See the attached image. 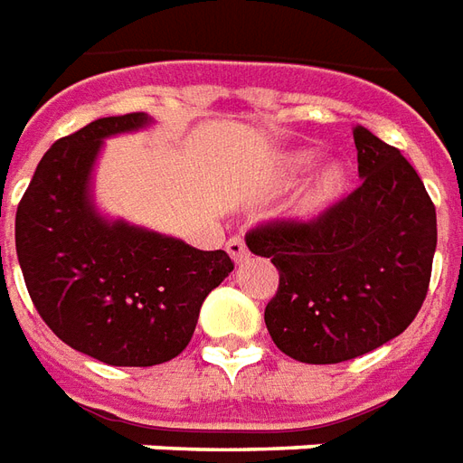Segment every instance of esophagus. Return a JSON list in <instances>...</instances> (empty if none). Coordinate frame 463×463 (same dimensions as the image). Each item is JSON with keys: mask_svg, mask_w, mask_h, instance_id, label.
Here are the masks:
<instances>
[{"mask_svg": "<svg viewBox=\"0 0 463 463\" xmlns=\"http://www.w3.org/2000/svg\"><path fill=\"white\" fill-rule=\"evenodd\" d=\"M225 250H228V255H231V260L235 265H242V262L250 258L248 248H245V242H242L241 238H231L228 245H225Z\"/></svg>", "mask_w": 463, "mask_h": 463, "instance_id": "obj_1", "label": "esophagus"}]
</instances>
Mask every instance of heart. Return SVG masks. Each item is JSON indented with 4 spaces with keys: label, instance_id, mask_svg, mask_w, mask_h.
Listing matches in <instances>:
<instances>
[{
    "label": "heart",
    "instance_id": "b5f03b06",
    "mask_svg": "<svg viewBox=\"0 0 463 463\" xmlns=\"http://www.w3.org/2000/svg\"><path fill=\"white\" fill-rule=\"evenodd\" d=\"M321 159V149L317 146H297L287 152L275 154L267 162L265 171L260 174L255 194L260 198H269L282 194L284 188L294 186L297 181L309 174ZM354 184V166L345 159H328L318 166L309 179L301 184L294 198L284 208V221L297 225H311L324 221L328 213H334L344 203Z\"/></svg>",
    "mask_w": 463,
    "mask_h": 463
}]
</instances>
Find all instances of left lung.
Listing matches in <instances>:
<instances>
[{"mask_svg":"<svg viewBox=\"0 0 463 463\" xmlns=\"http://www.w3.org/2000/svg\"><path fill=\"white\" fill-rule=\"evenodd\" d=\"M363 184L311 225L248 232L252 255L279 269L265 324L294 361L341 363L400 336L422 307L437 250V213L400 149L355 125Z\"/></svg>","mask_w":463,"mask_h":463,"instance_id":"8db88e82","label":"left lung"}]
</instances>
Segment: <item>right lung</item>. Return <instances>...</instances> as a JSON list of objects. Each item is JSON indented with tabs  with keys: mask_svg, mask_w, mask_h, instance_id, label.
<instances>
[{
	"mask_svg": "<svg viewBox=\"0 0 463 463\" xmlns=\"http://www.w3.org/2000/svg\"><path fill=\"white\" fill-rule=\"evenodd\" d=\"M146 112L100 118L43 154L16 208V255L33 307L63 344L108 365L166 363L194 336L225 250L102 213L95 166L105 139L152 127Z\"/></svg>",
	"mask_w": 463,
	"mask_h": 463,
	"instance_id": "right-lung-1",
	"label": "right lung"
}]
</instances>
